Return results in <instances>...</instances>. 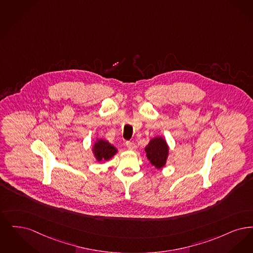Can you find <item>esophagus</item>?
Here are the masks:
<instances>
[{"mask_svg":"<svg viewBox=\"0 0 253 253\" xmlns=\"http://www.w3.org/2000/svg\"><path fill=\"white\" fill-rule=\"evenodd\" d=\"M126 147H127L129 150L136 149V144L134 143H132V142H126Z\"/></svg>","mask_w":253,"mask_h":253,"instance_id":"34e87169","label":"esophagus"}]
</instances>
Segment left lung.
I'll use <instances>...</instances> for the list:
<instances>
[{"mask_svg": "<svg viewBox=\"0 0 253 253\" xmlns=\"http://www.w3.org/2000/svg\"><path fill=\"white\" fill-rule=\"evenodd\" d=\"M145 152L148 161L154 165L157 169H161L166 164L169 148L162 137H156L150 140L149 143L145 146Z\"/></svg>", "mask_w": 253, "mask_h": 253, "instance_id": "1", "label": "left lung"}]
</instances>
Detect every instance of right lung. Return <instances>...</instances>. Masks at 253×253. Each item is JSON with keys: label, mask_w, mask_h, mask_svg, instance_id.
Segmentation results:
<instances>
[{"label": "right lung", "mask_w": 253, "mask_h": 253, "mask_svg": "<svg viewBox=\"0 0 253 253\" xmlns=\"http://www.w3.org/2000/svg\"><path fill=\"white\" fill-rule=\"evenodd\" d=\"M117 148L114 147L111 143L105 140H97V142L92 146V152L98 162L109 161L114 155L117 153Z\"/></svg>", "instance_id": "1"}]
</instances>
